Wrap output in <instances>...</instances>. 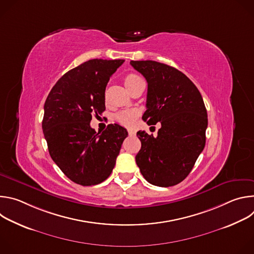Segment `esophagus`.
I'll use <instances>...</instances> for the list:
<instances>
[{
    "mask_svg": "<svg viewBox=\"0 0 254 254\" xmlns=\"http://www.w3.org/2000/svg\"><path fill=\"white\" fill-rule=\"evenodd\" d=\"M127 131H128V134H129V135H134V134H135V131H134V130H131V129H128V130H127Z\"/></svg>",
    "mask_w": 254,
    "mask_h": 254,
    "instance_id": "esophagus-1",
    "label": "esophagus"
}]
</instances>
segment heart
<instances>
[{
  "mask_svg": "<svg viewBox=\"0 0 254 254\" xmlns=\"http://www.w3.org/2000/svg\"><path fill=\"white\" fill-rule=\"evenodd\" d=\"M137 79H139V77L133 73H130V74H127L126 77H125V84L126 86L133 83L134 81H136ZM136 117V113L135 112H132V111H125V112H122L120 114L117 115L116 119L117 121L124 125V126H127V127H130L133 122H134V119Z\"/></svg>",
  "mask_w": 254,
  "mask_h": 254,
  "instance_id": "obj_1",
  "label": "heart"
}]
</instances>
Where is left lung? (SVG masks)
<instances>
[{"instance_id":"obj_1","label":"left lung","mask_w":254,"mask_h":254,"mask_svg":"<svg viewBox=\"0 0 254 254\" xmlns=\"http://www.w3.org/2000/svg\"><path fill=\"white\" fill-rule=\"evenodd\" d=\"M148 82L142 120L161 123L158 135L137 131L141 148L135 162L149 183L170 187L190 174L206 141L207 111L195 84L178 69L153 60L130 61Z\"/></svg>"}]
</instances>
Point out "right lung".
<instances>
[{
  "label": "right lung",
  "mask_w": 254,
  "mask_h": 254,
  "mask_svg": "<svg viewBox=\"0 0 254 254\" xmlns=\"http://www.w3.org/2000/svg\"><path fill=\"white\" fill-rule=\"evenodd\" d=\"M124 59H91L69 70L53 86L44 104L42 128L54 163L72 182L97 185L115 168L127 131L108 125L96 132L92 116L105 111V87Z\"/></svg>",
  "instance_id": "1"
}]
</instances>
